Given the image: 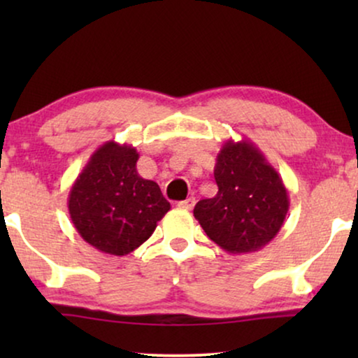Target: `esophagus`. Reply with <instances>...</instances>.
Wrapping results in <instances>:
<instances>
[{"instance_id":"34e87169","label":"esophagus","mask_w":358,"mask_h":358,"mask_svg":"<svg viewBox=\"0 0 358 358\" xmlns=\"http://www.w3.org/2000/svg\"><path fill=\"white\" fill-rule=\"evenodd\" d=\"M194 205H195V199L194 197H189V199H185V200H180V202L178 203V207L182 208V210H192Z\"/></svg>"}]
</instances>
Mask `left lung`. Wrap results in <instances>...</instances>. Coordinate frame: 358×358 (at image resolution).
<instances>
[{"mask_svg":"<svg viewBox=\"0 0 358 358\" xmlns=\"http://www.w3.org/2000/svg\"><path fill=\"white\" fill-rule=\"evenodd\" d=\"M218 192L194 208L207 236L229 254L262 249L280 231L290 207L280 174L251 140H227L213 169Z\"/></svg>","mask_w":358,"mask_h":358,"instance_id":"1","label":"left lung"}]
</instances>
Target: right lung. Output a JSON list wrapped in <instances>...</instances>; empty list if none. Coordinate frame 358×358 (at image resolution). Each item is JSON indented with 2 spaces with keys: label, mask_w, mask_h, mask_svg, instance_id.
<instances>
[{
  "label": "right lung",
  "mask_w": 358,
  "mask_h": 358,
  "mask_svg": "<svg viewBox=\"0 0 358 358\" xmlns=\"http://www.w3.org/2000/svg\"><path fill=\"white\" fill-rule=\"evenodd\" d=\"M138 158L131 145L106 141L91 155L68 195L76 231L110 256L135 251L171 210L159 185L138 174Z\"/></svg>",
  "instance_id": "obj_1"
}]
</instances>
